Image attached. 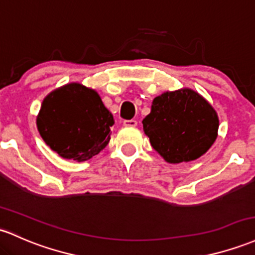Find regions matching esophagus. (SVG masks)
Returning <instances> with one entry per match:
<instances>
[{"mask_svg":"<svg viewBox=\"0 0 255 255\" xmlns=\"http://www.w3.org/2000/svg\"><path fill=\"white\" fill-rule=\"evenodd\" d=\"M136 125H138V122H136L135 120H126V121L123 122V126H125V127H136Z\"/></svg>","mask_w":255,"mask_h":255,"instance_id":"obj_1","label":"esophagus"}]
</instances>
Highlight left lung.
<instances>
[{
	"label": "left lung",
	"mask_w": 255,
	"mask_h": 255,
	"mask_svg": "<svg viewBox=\"0 0 255 255\" xmlns=\"http://www.w3.org/2000/svg\"><path fill=\"white\" fill-rule=\"evenodd\" d=\"M219 117L200 93L190 88L167 91L156 97L142 129L168 163L197 159L214 144Z\"/></svg>",
	"instance_id": "8db88e82"
}]
</instances>
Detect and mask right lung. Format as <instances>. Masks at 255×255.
<instances>
[{"label":"right lung","instance_id":"1","mask_svg":"<svg viewBox=\"0 0 255 255\" xmlns=\"http://www.w3.org/2000/svg\"><path fill=\"white\" fill-rule=\"evenodd\" d=\"M36 125L44 142L60 157L83 162L109 144L114 116L96 89L71 82L47 94Z\"/></svg>","mask_w":255,"mask_h":255}]
</instances>
